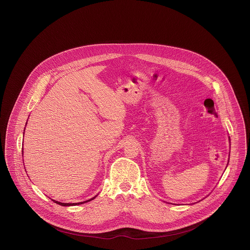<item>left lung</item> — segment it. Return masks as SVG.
<instances>
[{
    "label": "left lung",
    "instance_id": "1",
    "mask_svg": "<svg viewBox=\"0 0 250 250\" xmlns=\"http://www.w3.org/2000/svg\"><path fill=\"white\" fill-rule=\"evenodd\" d=\"M229 141H230V137H229ZM229 156H230V153H229ZM228 165V164H227Z\"/></svg>",
    "mask_w": 250,
    "mask_h": 250
}]
</instances>
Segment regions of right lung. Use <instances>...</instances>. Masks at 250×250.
Returning <instances> with one entry per match:
<instances>
[{"instance_id":"obj_1","label":"right lung","mask_w":250,"mask_h":250,"mask_svg":"<svg viewBox=\"0 0 250 250\" xmlns=\"http://www.w3.org/2000/svg\"><path fill=\"white\" fill-rule=\"evenodd\" d=\"M28 122V121H27ZM26 125H27V123H26ZM25 131V130H24ZM22 153H23V151H22ZM98 195H96L95 197H93V198H91V199L87 200V201H84V202H79V203H62V202H59V201H56V200L52 199L53 202H55L56 204H58V205H61V206H63V207H68V206H77V205H81V204H84V203H87V202H90V201H92V200L95 199L96 197H97Z\"/></svg>"}]
</instances>
